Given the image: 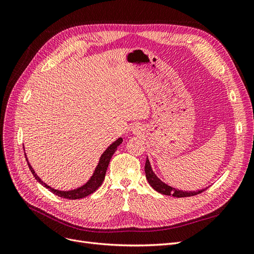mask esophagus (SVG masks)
Instances as JSON below:
<instances>
[{"mask_svg": "<svg viewBox=\"0 0 254 254\" xmlns=\"http://www.w3.org/2000/svg\"><path fill=\"white\" fill-rule=\"evenodd\" d=\"M139 130H140V129H139V127H137V126H136V127H134V128H133V132L135 133V132H137V131H139Z\"/></svg>", "mask_w": 254, "mask_h": 254, "instance_id": "34e87169", "label": "esophagus"}]
</instances>
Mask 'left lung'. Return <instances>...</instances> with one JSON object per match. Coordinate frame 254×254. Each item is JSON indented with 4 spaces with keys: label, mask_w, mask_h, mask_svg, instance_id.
<instances>
[{
    "label": "left lung",
    "mask_w": 254,
    "mask_h": 254,
    "mask_svg": "<svg viewBox=\"0 0 254 254\" xmlns=\"http://www.w3.org/2000/svg\"><path fill=\"white\" fill-rule=\"evenodd\" d=\"M145 174H146V179H147L148 183L150 184V187L156 190L157 191H159L160 194L163 195H167V196H174L177 198L180 197H190V196H195L202 193L203 190H205L207 188L199 190H177L171 186H167L166 183H164L163 181H161L157 175L153 173L152 168L150 166V162L148 158H146V163H145Z\"/></svg>",
    "instance_id": "1"
}]
</instances>
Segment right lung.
<instances>
[{"mask_svg": "<svg viewBox=\"0 0 254 254\" xmlns=\"http://www.w3.org/2000/svg\"><path fill=\"white\" fill-rule=\"evenodd\" d=\"M123 142V139L122 137H119V139L117 141H114L108 148H107L104 152L103 155L101 156V158H99V161H98V164L95 168V171L93 173V175L91 176V178L87 181V183H84L82 187L80 188H77L75 190H55L51 188L50 186H48L47 183H44L39 177L37 176V174L35 173V171L33 170L32 165L29 164L28 160L26 158V155H25V158H26V161H27V164H28V167L30 172H32V174L34 175L35 179L41 183L43 187H45L47 189H49L53 194H55L61 198H66V199H72V200H74V199H80V198H83V197H87L89 196L90 194L94 193V191L102 186V183L105 179V176H106V172H107V168H108V165H109V162L110 160L113 156V153L115 152V150H117L118 146L121 145Z\"/></svg>", "mask_w": 254, "mask_h": 254, "instance_id": "obj_1", "label": "right lung"}]
</instances>
